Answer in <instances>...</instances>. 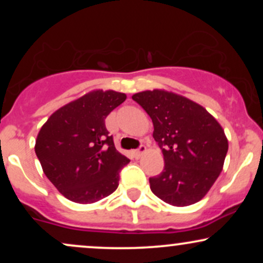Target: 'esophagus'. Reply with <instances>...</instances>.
Segmentation results:
<instances>
[{
    "label": "esophagus",
    "mask_w": 263,
    "mask_h": 263,
    "mask_svg": "<svg viewBox=\"0 0 263 263\" xmlns=\"http://www.w3.org/2000/svg\"><path fill=\"white\" fill-rule=\"evenodd\" d=\"M146 152V147L144 146H141L140 148L138 149H136V151H134V156L136 157V158H140V157L143 155V153Z\"/></svg>",
    "instance_id": "obj_1"
}]
</instances>
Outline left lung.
Instances as JSON below:
<instances>
[{
  "mask_svg": "<svg viewBox=\"0 0 263 263\" xmlns=\"http://www.w3.org/2000/svg\"><path fill=\"white\" fill-rule=\"evenodd\" d=\"M153 122L164 170L149 178L153 194L173 206L198 203L218 179L229 142L221 125L201 105L163 89L132 95Z\"/></svg>",
  "mask_w": 263,
  "mask_h": 263,
  "instance_id": "1",
  "label": "left lung"
}]
</instances>
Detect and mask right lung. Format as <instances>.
<instances>
[{
  "instance_id": "1",
  "label": "right lung",
  "mask_w": 263,
  "mask_h": 263,
  "mask_svg": "<svg viewBox=\"0 0 263 263\" xmlns=\"http://www.w3.org/2000/svg\"><path fill=\"white\" fill-rule=\"evenodd\" d=\"M126 98L91 90L58 108L39 129L34 151L42 170L69 200L92 204L119 186L120 171L129 159L116 149L105 119Z\"/></svg>"
}]
</instances>
